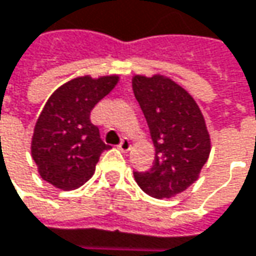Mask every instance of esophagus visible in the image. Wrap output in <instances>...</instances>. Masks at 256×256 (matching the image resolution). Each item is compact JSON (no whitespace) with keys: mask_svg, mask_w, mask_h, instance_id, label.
<instances>
[{"mask_svg":"<svg viewBox=\"0 0 256 256\" xmlns=\"http://www.w3.org/2000/svg\"><path fill=\"white\" fill-rule=\"evenodd\" d=\"M130 148H132V144H130V140H128V138H124V139L120 142V145H118V150L122 152L130 151Z\"/></svg>","mask_w":256,"mask_h":256,"instance_id":"obj_1","label":"esophagus"}]
</instances>
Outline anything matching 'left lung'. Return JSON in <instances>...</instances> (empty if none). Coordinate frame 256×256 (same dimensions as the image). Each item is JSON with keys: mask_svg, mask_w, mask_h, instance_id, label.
Returning <instances> with one entry per match:
<instances>
[{"mask_svg": "<svg viewBox=\"0 0 256 256\" xmlns=\"http://www.w3.org/2000/svg\"><path fill=\"white\" fill-rule=\"evenodd\" d=\"M132 86L155 146L152 167L134 172V180L150 196L173 198L196 182L210 156L205 118L192 95L170 78L136 74Z\"/></svg>", "mask_w": 256, "mask_h": 256, "instance_id": "1", "label": "left lung"}]
</instances>
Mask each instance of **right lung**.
<instances>
[{
  "instance_id": "1",
  "label": "right lung",
  "mask_w": 256,
  "mask_h": 256,
  "mask_svg": "<svg viewBox=\"0 0 256 256\" xmlns=\"http://www.w3.org/2000/svg\"><path fill=\"white\" fill-rule=\"evenodd\" d=\"M118 76H79L48 98L32 136V158L40 177L62 190L84 184L105 150L90 111L118 83Z\"/></svg>"
}]
</instances>
